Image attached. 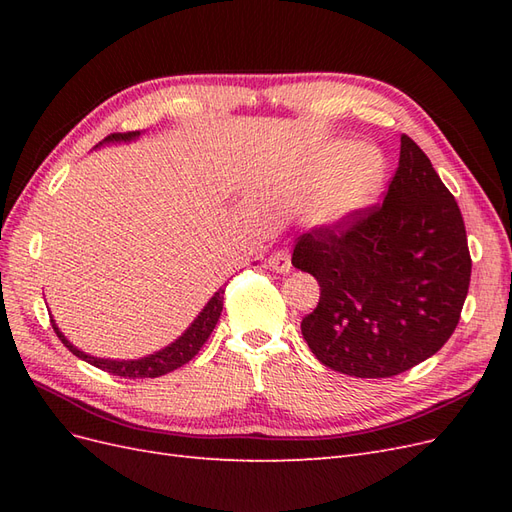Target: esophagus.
<instances>
[{
	"label": "esophagus",
	"mask_w": 512,
	"mask_h": 512,
	"mask_svg": "<svg viewBox=\"0 0 512 512\" xmlns=\"http://www.w3.org/2000/svg\"><path fill=\"white\" fill-rule=\"evenodd\" d=\"M269 267H271L275 273H290V269H292L290 254H288L286 250L275 252V254L269 258Z\"/></svg>",
	"instance_id": "1"
}]
</instances>
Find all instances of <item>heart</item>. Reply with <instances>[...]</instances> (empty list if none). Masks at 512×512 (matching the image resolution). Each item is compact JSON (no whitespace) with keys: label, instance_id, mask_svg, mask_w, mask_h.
<instances>
[{"label":"heart","instance_id":"obj_1","mask_svg":"<svg viewBox=\"0 0 512 512\" xmlns=\"http://www.w3.org/2000/svg\"><path fill=\"white\" fill-rule=\"evenodd\" d=\"M386 175V162L374 147H354L350 141L324 145L312 168L309 185H316L305 205V222L318 230H337L354 222L374 205Z\"/></svg>","mask_w":512,"mask_h":512}]
</instances>
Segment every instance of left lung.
I'll use <instances>...</instances> for the list:
<instances>
[{
	"label": "left lung",
	"instance_id": "1",
	"mask_svg": "<svg viewBox=\"0 0 512 512\" xmlns=\"http://www.w3.org/2000/svg\"><path fill=\"white\" fill-rule=\"evenodd\" d=\"M292 265L320 301L301 322L316 359L354 378H391L436 354L468 297L472 260L457 200L410 136L380 207L297 241Z\"/></svg>",
	"mask_w": 512,
	"mask_h": 512
}]
</instances>
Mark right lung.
Masks as SVG:
<instances>
[{
  "instance_id": "1",
  "label": "right lung",
  "mask_w": 512,
  "mask_h": 512,
  "mask_svg": "<svg viewBox=\"0 0 512 512\" xmlns=\"http://www.w3.org/2000/svg\"><path fill=\"white\" fill-rule=\"evenodd\" d=\"M141 134H143L141 130L111 134V136H106L104 141L96 147L115 145V143H132ZM222 307H224V288H220L218 292L213 294V297L207 301V305L200 309V314L194 318L190 327L185 329L173 344H168L166 348L153 352V354L141 356V359H121V361L119 359H100V356H94V354H87V352L79 350L64 333L59 331V327H57L53 318H51V322H53V329H55L57 337L61 339V344H64L72 354L79 356V359H83L85 363L94 365L102 371H108V374H113V376L136 380V378L164 376V374H168V371H173V369L185 365L188 361H192L194 356L198 354V350L203 348V344L209 339L211 331L215 329V324H218Z\"/></svg>"
}]
</instances>
